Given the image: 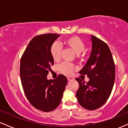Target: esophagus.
I'll list each match as a JSON object with an SVG mask.
<instances>
[{
	"instance_id": "esophagus-1",
	"label": "esophagus",
	"mask_w": 128,
	"mask_h": 128,
	"mask_svg": "<svg viewBox=\"0 0 128 128\" xmlns=\"http://www.w3.org/2000/svg\"><path fill=\"white\" fill-rule=\"evenodd\" d=\"M67 80H68V81H72V80H74V78H73V77H71V76H67Z\"/></svg>"
}]
</instances>
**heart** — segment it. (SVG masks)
Segmentation results:
<instances>
[{
	"label": "heart",
	"mask_w": 128,
	"mask_h": 128,
	"mask_svg": "<svg viewBox=\"0 0 128 128\" xmlns=\"http://www.w3.org/2000/svg\"><path fill=\"white\" fill-rule=\"evenodd\" d=\"M62 44L66 48L71 49L76 54L78 58H83L85 56V48L86 44L78 36H73L64 39ZM61 46L57 42H54L50 48V54L54 61H58L60 60L61 54ZM74 66L70 63L64 62L58 67L60 71L65 74H70L72 72Z\"/></svg>",
	"instance_id": "obj_1"
}]
</instances>
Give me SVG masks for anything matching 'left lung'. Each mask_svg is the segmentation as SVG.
Instances as JSON below:
<instances>
[{
	"label": "left lung",
	"mask_w": 128,
	"mask_h": 128,
	"mask_svg": "<svg viewBox=\"0 0 128 128\" xmlns=\"http://www.w3.org/2000/svg\"><path fill=\"white\" fill-rule=\"evenodd\" d=\"M92 50L86 64L79 73L86 74L89 80L76 78L79 87L76 98L80 106L88 110L102 106L111 94L115 80V64L108 45L91 36Z\"/></svg>",
	"instance_id": "8db88e82"
}]
</instances>
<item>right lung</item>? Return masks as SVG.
I'll use <instances>...</instances> for the list:
<instances>
[{
  "instance_id": "obj_1",
  "label": "right lung",
  "mask_w": 128,
  "mask_h": 128,
  "mask_svg": "<svg viewBox=\"0 0 128 128\" xmlns=\"http://www.w3.org/2000/svg\"><path fill=\"white\" fill-rule=\"evenodd\" d=\"M60 36L47 34L35 36L20 60V78L26 97L32 106L44 112L59 106L67 83V78L62 74L53 80L47 78L54 62L51 46Z\"/></svg>"
}]
</instances>
